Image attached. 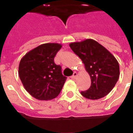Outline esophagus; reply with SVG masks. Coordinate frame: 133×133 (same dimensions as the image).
<instances>
[{
  "label": "esophagus",
  "instance_id": "esophagus-1",
  "mask_svg": "<svg viewBox=\"0 0 133 133\" xmlns=\"http://www.w3.org/2000/svg\"><path fill=\"white\" fill-rule=\"evenodd\" d=\"M77 72H74V74H73V75L71 77V78H72V79H75L76 77H77Z\"/></svg>",
  "mask_w": 133,
  "mask_h": 133
}]
</instances>
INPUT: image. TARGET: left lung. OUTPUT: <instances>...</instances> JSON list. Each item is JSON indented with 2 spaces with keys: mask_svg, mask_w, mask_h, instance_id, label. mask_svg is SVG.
<instances>
[{
  "mask_svg": "<svg viewBox=\"0 0 133 133\" xmlns=\"http://www.w3.org/2000/svg\"><path fill=\"white\" fill-rule=\"evenodd\" d=\"M72 51L81 59L91 79V85L81 92L86 99H101L109 94L119 77V65L108 50L96 41L88 38L70 43Z\"/></svg>",
  "mask_w": 133,
  "mask_h": 133,
  "instance_id": "left-lung-1",
  "label": "left lung"
}]
</instances>
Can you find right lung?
<instances>
[{"instance_id":"obj_1","label":"right lung","mask_w":133,"mask_h":133,"mask_svg":"<svg viewBox=\"0 0 133 133\" xmlns=\"http://www.w3.org/2000/svg\"><path fill=\"white\" fill-rule=\"evenodd\" d=\"M62 45L48 43L28 52L21 58L18 75L28 92L38 100H51L60 93L67 77L54 58Z\"/></svg>"}]
</instances>
